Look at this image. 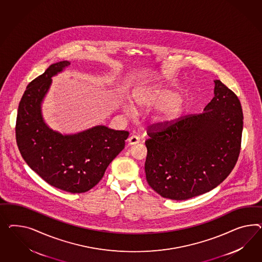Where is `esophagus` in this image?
Listing matches in <instances>:
<instances>
[{"mask_svg": "<svg viewBox=\"0 0 262 262\" xmlns=\"http://www.w3.org/2000/svg\"><path fill=\"white\" fill-rule=\"evenodd\" d=\"M127 141H128L129 145H135V144H137V143L140 142V138H139L137 135H132V136L128 137Z\"/></svg>", "mask_w": 262, "mask_h": 262, "instance_id": "34e87169", "label": "esophagus"}]
</instances>
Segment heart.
Segmentation results:
<instances>
[{"instance_id":"heart-1","label":"heart","mask_w":262,"mask_h":262,"mask_svg":"<svg viewBox=\"0 0 262 262\" xmlns=\"http://www.w3.org/2000/svg\"><path fill=\"white\" fill-rule=\"evenodd\" d=\"M135 108L147 111L157 107L155 121L157 123H170L178 119L183 113L186 102L179 97L178 92L160 85L143 88L134 93L133 96ZM128 113H135L133 106H127Z\"/></svg>"}]
</instances>
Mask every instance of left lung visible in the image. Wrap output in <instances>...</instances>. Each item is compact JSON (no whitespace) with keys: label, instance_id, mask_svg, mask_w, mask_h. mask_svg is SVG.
Returning <instances> with one entry per match:
<instances>
[{"label":"left lung","instance_id":"left-lung-1","mask_svg":"<svg viewBox=\"0 0 262 262\" xmlns=\"http://www.w3.org/2000/svg\"><path fill=\"white\" fill-rule=\"evenodd\" d=\"M214 97L204 113L148 127L145 171L162 198L185 200L215 188L241 154L243 113L235 93L214 81Z\"/></svg>","mask_w":262,"mask_h":262}]
</instances>
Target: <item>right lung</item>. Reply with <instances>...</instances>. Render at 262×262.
<instances>
[{
    "label": "right lung",
    "instance_id": "1",
    "mask_svg": "<svg viewBox=\"0 0 262 262\" xmlns=\"http://www.w3.org/2000/svg\"><path fill=\"white\" fill-rule=\"evenodd\" d=\"M50 64L29 83L21 96L16 119V142L24 160L49 184L71 193L90 191L125 147L127 130L96 126L77 135L53 132L42 120L41 103L51 77L70 66Z\"/></svg>",
    "mask_w": 262,
    "mask_h": 262
}]
</instances>
